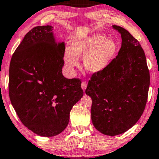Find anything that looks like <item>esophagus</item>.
Instances as JSON below:
<instances>
[{"label": "esophagus", "instance_id": "esophagus-1", "mask_svg": "<svg viewBox=\"0 0 159 159\" xmlns=\"http://www.w3.org/2000/svg\"><path fill=\"white\" fill-rule=\"evenodd\" d=\"M87 86H88V84H87V82H82V84H81V87H82V88L84 90H85V89H86Z\"/></svg>", "mask_w": 159, "mask_h": 159}]
</instances>
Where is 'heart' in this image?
<instances>
[{
  "mask_svg": "<svg viewBox=\"0 0 159 159\" xmlns=\"http://www.w3.org/2000/svg\"><path fill=\"white\" fill-rule=\"evenodd\" d=\"M117 45L105 34L95 33L74 42L66 50L64 63L69 70L79 66L78 58L83 56V64L88 72L100 73L107 68L116 56Z\"/></svg>",
  "mask_w": 159,
  "mask_h": 159,
  "instance_id": "1",
  "label": "heart"
}]
</instances>
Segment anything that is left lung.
<instances>
[{
  "mask_svg": "<svg viewBox=\"0 0 159 159\" xmlns=\"http://www.w3.org/2000/svg\"><path fill=\"white\" fill-rule=\"evenodd\" d=\"M118 55L105 70L93 74L85 93L92 98L91 119L95 129L106 135L122 134L135 125L144 111L150 73L138 40L119 26Z\"/></svg>",
  "mask_w": 159,
  "mask_h": 159,
  "instance_id": "1",
  "label": "left lung"
}]
</instances>
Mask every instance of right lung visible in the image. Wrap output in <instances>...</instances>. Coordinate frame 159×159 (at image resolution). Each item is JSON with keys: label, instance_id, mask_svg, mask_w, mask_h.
<instances>
[{"label": "right lung", "instance_id": "right-lung-1", "mask_svg": "<svg viewBox=\"0 0 159 159\" xmlns=\"http://www.w3.org/2000/svg\"><path fill=\"white\" fill-rule=\"evenodd\" d=\"M53 27L28 32L12 55L8 93L21 123L40 136L64 131L73 106L83 96L81 81L62 75L64 43H57Z\"/></svg>", "mask_w": 159, "mask_h": 159}]
</instances>
